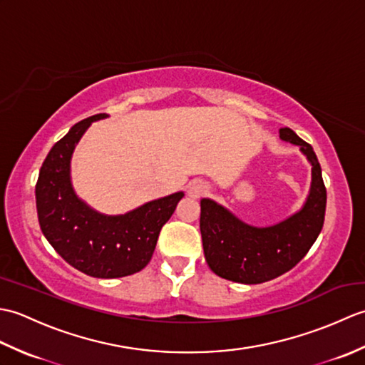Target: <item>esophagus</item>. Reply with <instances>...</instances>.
<instances>
[{"mask_svg":"<svg viewBox=\"0 0 365 365\" xmlns=\"http://www.w3.org/2000/svg\"><path fill=\"white\" fill-rule=\"evenodd\" d=\"M208 190H210V187H208V183H205V182H202V180H197V182H192V183L190 185L188 195H190L191 197L197 199V197H202L204 195H207Z\"/></svg>","mask_w":365,"mask_h":365,"instance_id":"1","label":"esophagus"}]
</instances>
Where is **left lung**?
<instances>
[{
    "mask_svg": "<svg viewBox=\"0 0 365 365\" xmlns=\"http://www.w3.org/2000/svg\"><path fill=\"white\" fill-rule=\"evenodd\" d=\"M284 141L297 144L312 165L311 192L302 210L271 227H252L210 199L200 200V234L208 267L215 274L242 284H262L292 269L322 232L327 187L312 145L289 127L279 130Z\"/></svg>",
    "mask_w": 365,
    "mask_h": 365,
    "instance_id": "left-lung-1",
    "label": "left lung"
}]
</instances>
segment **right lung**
Instances as JSON below:
<instances>
[{
    "label": "right lung",
    "instance_id": "right-lung-1",
    "mask_svg": "<svg viewBox=\"0 0 365 365\" xmlns=\"http://www.w3.org/2000/svg\"><path fill=\"white\" fill-rule=\"evenodd\" d=\"M96 114L71 128L51 147L36 183V207L42 234L61 257L81 273L114 279L135 274L150 262L161 227L183 192L166 196L120 216H103L81 202L71 185V157Z\"/></svg>",
    "mask_w": 365,
    "mask_h": 365
}]
</instances>
